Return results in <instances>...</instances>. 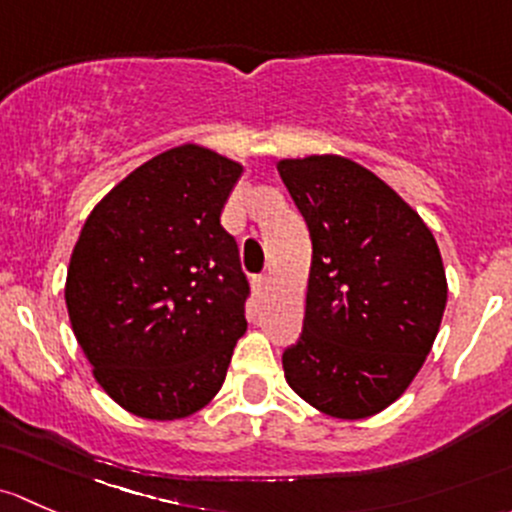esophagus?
<instances>
[{"instance_id": "esophagus-1", "label": "esophagus", "mask_w": 512, "mask_h": 512, "mask_svg": "<svg viewBox=\"0 0 512 512\" xmlns=\"http://www.w3.org/2000/svg\"><path fill=\"white\" fill-rule=\"evenodd\" d=\"M266 286H268V273H258V276H254V288L258 293H261Z\"/></svg>"}]
</instances>
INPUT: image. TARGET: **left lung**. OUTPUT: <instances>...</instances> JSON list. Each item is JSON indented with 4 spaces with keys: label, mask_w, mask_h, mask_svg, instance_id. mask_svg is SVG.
<instances>
[{
    "label": "left lung",
    "mask_w": 512,
    "mask_h": 512,
    "mask_svg": "<svg viewBox=\"0 0 512 512\" xmlns=\"http://www.w3.org/2000/svg\"><path fill=\"white\" fill-rule=\"evenodd\" d=\"M313 241L303 333L283 352L298 397L365 419L404 394L446 308L439 246L370 170L337 155L278 162Z\"/></svg>",
    "instance_id": "obj_1"
}]
</instances>
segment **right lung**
<instances>
[{
  "instance_id": "add662e5",
  "label": "right lung",
  "mask_w": 512,
  "mask_h": 512,
  "mask_svg": "<svg viewBox=\"0 0 512 512\" xmlns=\"http://www.w3.org/2000/svg\"><path fill=\"white\" fill-rule=\"evenodd\" d=\"M241 165L197 145L138 167L91 212L66 305L98 384L142 419H184L224 384L249 278L221 209Z\"/></svg>"
}]
</instances>
